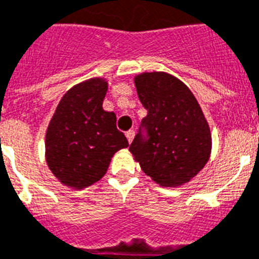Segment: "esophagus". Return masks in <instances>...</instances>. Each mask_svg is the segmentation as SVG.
I'll list each match as a JSON object with an SVG mask.
<instances>
[{"mask_svg": "<svg viewBox=\"0 0 259 259\" xmlns=\"http://www.w3.org/2000/svg\"><path fill=\"white\" fill-rule=\"evenodd\" d=\"M134 134H136V132H134L133 129H130L129 132H126V138H127V141H129V142L133 141Z\"/></svg>", "mask_w": 259, "mask_h": 259, "instance_id": "esophagus-1", "label": "esophagus"}]
</instances>
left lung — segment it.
I'll use <instances>...</instances> for the list:
<instances>
[{
    "mask_svg": "<svg viewBox=\"0 0 259 259\" xmlns=\"http://www.w3.org/2000/svg\"><path fill=\"white\" fill-rule=\"evenodd\" d=\"M148 115L142 119L146 137H134L129 150L141 169L162 187L188 183L211 154L208 122L184 83L166 72H142L134 78Z\"/></svg>",
    "mask_w": 259,
    "mask_h": 259,
    "instance_id": "8db88e82",
    "label": "left lung"
}]
</instances>
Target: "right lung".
Segmentation results:
<instances>
[{
    "instance_id": "add662e5",
    "label": "right lung",
    "mask_w": 259,
    "mask_h": 259,
    "mask_svg": "<svg viewBox=\"0 0 259 259\" xmlns=\"http://www.w3.org/2000/svg\"><path fill=\"white\" fill-rule=\"evenodd\" d=\"M107 93L103 78H93L67 91L46 134V160L66 187L87 188L105 176L111 157L127 148L117 117L102 107Z\"/></svg>"
}]
</instances>
